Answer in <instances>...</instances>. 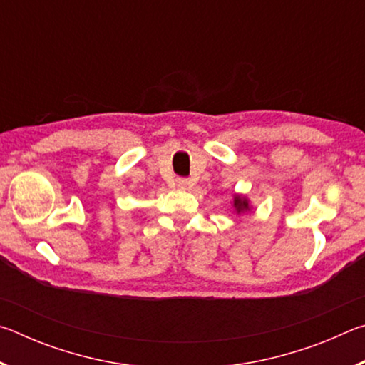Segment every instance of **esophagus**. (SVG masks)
I'll list each match as a JSON object with an SVG mask.
<instances>
[{
    "label": "esophagus",
    "instance_id": "esophagus-1",
    "mask_svg": "<svg viewBox=\"0 0 365 365\" xmlns=\"http://www.w3.org/2000/svg\"><path fill=\"white\" fill-rule=\"evenodd\" d=\"M175 183H177V187H178V188H183V190L190 187V180H188V178H182V177H178L177 180H175Z\"/></svg>",
    "mask_w": 365,
    "mask_h": 365
}]
</instances>
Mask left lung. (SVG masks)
Wrapping results in <instances>:
<instances>
[{"label": "left lung", "instance_id": "8db88e82", "mask_svg": "<svg viewBox=\"0 0 365 365\" xmlns=\"http://www.w3.org/2000/svg\"><path fill=\"white\" fill-rule=\"evenodd\" d=\"M233 207L238 214L246 212V211H250V201L242 195H235L233 196Z\"/></svg>", "mask_w": 365, "mask_h": 365}]
</instances>
